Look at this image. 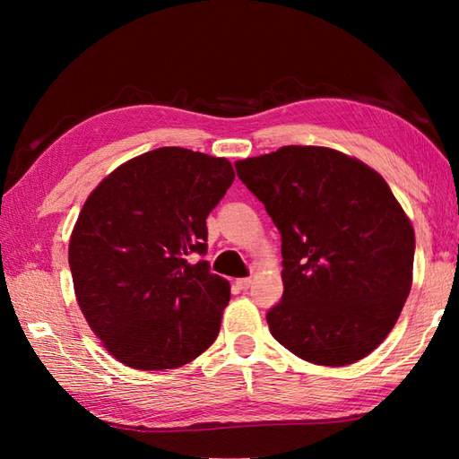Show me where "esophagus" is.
I'll return each mask as SVG.
<instances>
[{
    "label": "esophagus",
    "instance_id": "obj_1",
    "mask_svg": "<svg viewBox=\"0 0 459 459\" xmlns=\"http://www.w3.org/2000/svg\"><path fill=\"white\" fill-rule=\"evenodd\" d=\"M250 284H252V280H250V278H238V280H237V286H238V290H248V288H250Z\"/></svg>",
    "mask_w": 459,
    "mask_h": 459
}]
</instances>
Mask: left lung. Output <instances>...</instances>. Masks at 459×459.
Segmentation results:
<instances>
[{"mask_svg":"<svg viewBox=\"0 0 459 459\" xmlns=\"http://www.w3.org/2000/svg\"><path fill=\"white\" fill-rule=\"evenodd\" d=\"M281 237L284 296L270 333L299 359L345 367L391 333L412 286L414 229L368 165L317 145L235 163Z\"/></svg>","mask_w":459,"mask_h":459,"instance_id":"left-lung-1","label":"left lung"}]
</instances>
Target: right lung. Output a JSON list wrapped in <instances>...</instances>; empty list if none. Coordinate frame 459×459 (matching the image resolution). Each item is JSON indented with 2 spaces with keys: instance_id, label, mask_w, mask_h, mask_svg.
<instances>
[{
  "instance_id": "right-lung-1",
  "label": "right lung",
  "mask_w": 459,
  "mask_h": 459,
  "mask_svg": "<svg viewBox=\"0 0 459 459\" xmlns=\"http://www.w3.org/2000/svg\"><path fill=\"white\" fill-rule=\"evenodd\" d=\"M235 181L224 158L158 148L114 169L91 197L68 245L76 301L120 363L163 370L217 339L229 281L207 260V217Z\"/></svg>"
}]
</instances>
